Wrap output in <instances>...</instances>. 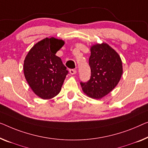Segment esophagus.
Returning <instances> with one entry per match:
<instances>
[{
    "instance_id": "obj_1",
    "label": "esophagus",
    "mask_w": 148,
    "mask_h": 148,
    "mask_svg": "<svg viewBox=\"0 0 148 148\" xmlns=\"http://www.w3.org/2000/svg\"><path fill=\"white\" fill-rule=\"evenodd\" d=\"M70 73L71 74H75L76 73V70H74V69H71L70 70Z\"/></svg>"
}]
</instances>
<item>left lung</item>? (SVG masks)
<instances>
[{
    "label": "left lung",
    "instance_id": "obj_1",
    "mask_svg": "<svg viewBox=\"0 0 148 148\" xmlns=\"http://www.w3.org/2000/svg\"><path fill=\"white\" fill-rule=\"evenodd\" d=\"M89 66L91 76L86 82H81L82 88L90 98H102L120 81L123 72L122 60L118 53L108 45L98 44L91 48Z\"/></svg>",
    "mask_w": 148,
    "mask_h": 148
}]
</instances>
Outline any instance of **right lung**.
Segmentation results:
<instances>
[{"mask_svg":"<svg viewBox=\"0 0 148 148\" xmlns=\"http://www.w3.org/2000/svg\"><path fill=\"white\" fill-rule=\"evenodd\" d=\"M63 40L46 38L30 49L24 62V74L30 87L42 99H50L60 92L68 70L56 53Z\"/></svg>","mask_w":148,"mask_h":148,"instance_id":"obj_1","label":"right lung"}]
</instances>
